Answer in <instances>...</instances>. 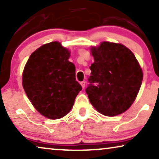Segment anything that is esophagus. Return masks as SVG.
Wrapping results in <instances>:
<instances>
[{"instance_id": "obj_1", "label": "esophagus", "mask_w": 159, "mask_h": 159, "mask_svg": "<svg viewBox=\"0 0 159 159\" xmlns=\"http://www.w3.org/2000/svg\"><path fill=\"white\" fill-rule=\"evenodd\" d=\"M80 84H81L82 88H84V87H85V82L84 81H82V82H80Z\"/></svg>"}]
</instances>
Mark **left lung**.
Listing matches in <instances>:
<instances>
[{"label":"left lung","instance_id":"1","mask_svg":"<svg viewBox=\"0 0 159 159\" xmlns=\"http://www.w3.org/2000/svg\"><path fill=\"white\" fill-rule=\"evenodd\" d=\"M95 61L90 67L86 93L91 104L107 116L121 114L135 100L143 71L134 53L125 45L103 42L91 48Z\"/></svg>","mask_w":159,"mask_h":159}]
</instances>
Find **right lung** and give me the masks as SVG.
I'll return each mask as SVG.
<instances>
[{
  "mask_svg": "<svg viewBox=\"0 0 159 159\" xmlns=\"http://www.w3.org/2000/svg\"><path fill=\"white\" fill-rule=\"evenodd\" d=\"M69 56L60 43L51 42L34 51L24 69V90L36 110L48 119L66 116L82 90Z\"/></svg>",
  "mask_w": 159,
  "mask_h": 159,
  "instance_id": "right-lung-1",
  "label": "right lung"
}]
</instances>
